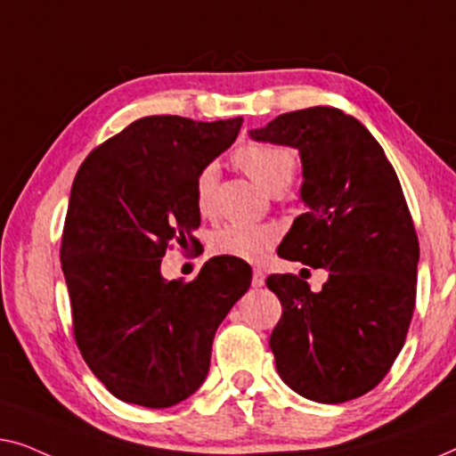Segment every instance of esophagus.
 I'll list each match as a JSON object with an SVG mask.
<instances>
[{
  "instance_id": "1",
  "label": "esophagus",
  "mask_w": 456,
  "mask_h": 456,
  "mask_svg": "<svg viewBox=\"0 0 456 456\" xmlns=\"http://www.w3.org/2000/svg\"><path fill=\"white\" fill-rule=\"evenodd\" d=\"M252 285L256 287V289H260L262 285H265V273L260 271V268H256L254 271V277H252Z\"/></svg>"
}]
</instances>
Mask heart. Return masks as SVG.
<instances>
[{
	"instance_id": "1",
	"label": "heart",
	"mask_w": 456,
	"mask_h": 456,
	"mask_svg": "<svg viewBox=\"0 0 456 456\" xmlns=\"http://www.w3.org/2000/svg\"><path fill=\"white\" fill-rule=\"evenodd\" d=\"M233 161L246 171L256 183L273 191H283L289 185L295 171V155L291 149L271 142H246L233 152ZM216 165L202 167L194 182L196 207L202 215L213 210L216 188ZM279 231L273 225L258 223H229L219 227L210 237V249L219 256L256 262L277 241Z\"/></svg>"
}]
</instances>
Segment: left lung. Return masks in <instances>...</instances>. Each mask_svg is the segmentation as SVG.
<instances>
[{"label": "left lung", "instance_id": "1", "mask_svg": "<svg viewBox=\"0 0 456 456\" xmlns=\"http://www.w3.org/2000/svg\"><path fill=\"white\" fill-rule=\"evenodd\" d=\"M249 136L299 151L307 213L279 256L329 271L318 293L297 274L266 279L283 305L271 335L279 376L310 401L357 399L388 374L415 307L419 241L399 177L362 121L335 107L283 113Z\"/></svg>", "mask_w": 456, "mask_h": 456}]
</instances>
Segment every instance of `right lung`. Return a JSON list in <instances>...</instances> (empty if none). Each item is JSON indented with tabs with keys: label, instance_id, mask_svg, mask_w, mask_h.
<instances>
[{
	"label": "right lung",
	"instance_id": "1",
	"mask_svg": "<svg viewBox=\"0 0 456 456\" xmlns=\"http://www.w3.org/2000/svg\"><path fill=\"white\" fill-rule=\"evenodd\" d=\"M241 118L136 119L85 159L69 194L61 271L74 337L113 396L165 409L194 395L219 324L252 283L240 258H210L190 283L167 281L173 241L196 246L194 182L235 142Z\"/></svg>",
	"mask_w": 456,
	"mask_h": 456
}]
</instances>
